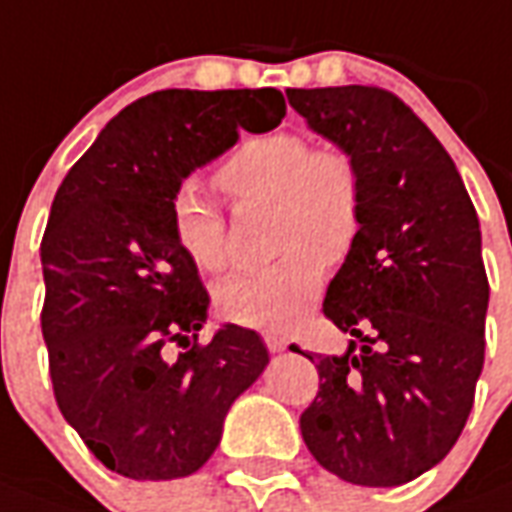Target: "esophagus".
Segmentation results:
<instances>
[{
    "instance_id": "34e87169",
    "label": "esophagus",
    "mask_w": 512,
    "mask_h": 512,
    "mask_svg": "<svg viewBox=\"0 0 512 512\" xmlns=\"http://www.w3.org/2000/svg\"><path fill=\"white\" fill-rule=\"evenodd\" d=\"M263 341H265V346L273 351V354H276V351H284L287 346H290V338H287V335H279V333H265Z\"/></svg>"
}]
</instances>
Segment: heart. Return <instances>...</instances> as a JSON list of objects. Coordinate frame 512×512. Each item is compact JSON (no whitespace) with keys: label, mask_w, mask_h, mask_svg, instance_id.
<instances>
[{"label":"heart","mask_w":512,"mask_h":512,"mask_svg":"<svg viewBox=\"0 0 512 512\" xmlns=\"http://www.w3.org/2000/svg\"><path fill=\"white\" fill-rule=\"evenodd\" d=\"M217 185L239 201L279 204V260L230 276L217 290L222 314L244 327L290 330L325 284V264L349 255L362 222V185L349 152L314 147L298 131L241 142L217 171ZM179 247L198 268L228 263V225L212 201L182 187L171 204Z\"/></svg>","instance_id":"b5f03b06"}]
</instances>
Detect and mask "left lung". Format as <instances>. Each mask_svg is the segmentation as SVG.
<instances>
[{"instance_id": "8db88e82", "label": "left lung", "mask_w": 512, "mask_h": 512, "mask_svg": "<svg viewBox=\"0 0 512 512\" xmlns=\"http://www.w3.org/2000/svg\"><path fill=\"white\" fill-rule=\"evenodd\" d=\"M287 99L349 152L362 185L360 233L322 306L351 341L317 357L300 432L343 481L400 486L454 448L473 411L489 308L478 214L451 155L395 93L341 85Z\"/></svg>"}]
</instances>
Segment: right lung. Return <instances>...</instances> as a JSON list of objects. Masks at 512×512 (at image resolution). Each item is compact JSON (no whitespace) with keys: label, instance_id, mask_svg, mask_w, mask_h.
Wrapping results in <instances>:
<instances>
[{"label":"right lung","instance_id":"obj_1","mask_svg":"<svg viewBox=\"0 0 512 512\" xmlns=\"http://www.w3.org/2000/svg\"><path fill=\"white\" fill-rule=\"evenodd\" d=\"M284 112L276 88L150 93L109 120L58 187L39 247L42 338L58 408L112 473L193 475L268 365L247 327L195 343L209 295L174 236L171 204L241 131L265 134Z\"/></svg>","mask_w":512,"mask_h":512}]
</instances>
